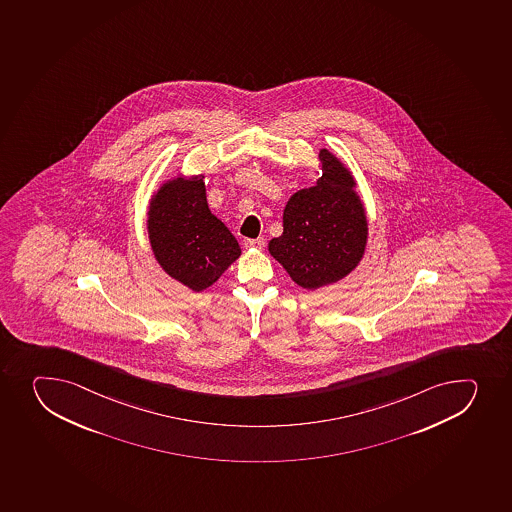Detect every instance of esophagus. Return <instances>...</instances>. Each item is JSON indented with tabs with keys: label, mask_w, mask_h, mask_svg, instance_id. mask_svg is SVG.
<instances>
[{
	"label": "esophagus",
	"mask_w": 512,
	"mask_h": 512,
	"mask_svg": "<svg viewBox=\"0 0 512 512\" xmlns=\"http://www.w3.org/2000/svg\"><path fill=\"white\" fill-rule=\"evenodd\" d=\"M245 247L259 248V250H262V248L265 247V240L264 238H247V240H245Z\"/></svg>",
	"instance_id": "esophagus-1"
}]
</instances>
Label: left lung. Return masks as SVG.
Wrapping results in <instances>:
<instances>
[{
    "instance_id": "left-lung-1",
    "label": "left lung",
    "mask_w": 512,
    "mask_h": 512,
    "mask_svg": "<svg viewBox=\"0 0 512 512\" xmlns=\"http://www.w3.org/2000/svg\"><path fill=\"white\" fill-rule=\"evenodd\" d=\"M322 177L294 193L284 210V233L269 252L295 284L315 290L344 279L357 267L367 243V220L349 170L320 150Z\"/></svg>"
}]
</instances>
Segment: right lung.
<instances>
[{
    "instance_id": "obj_1",
    "label": "right lung",
    "mask_w": 512,
    "mask_h": 512,
    "mask_svg": "<svg viewBox=\"0 0 512 512\" xmlns=\"http://www.w3.org/2000/svg\"><path fill=\"white\" fill-rule=\"evenodd\" d=\"M148 233L155 259L170 277L202 292L240 257L230 230L208 208L200 177L165 183L152 198Z\"/></svg>"
}]
</instances>
